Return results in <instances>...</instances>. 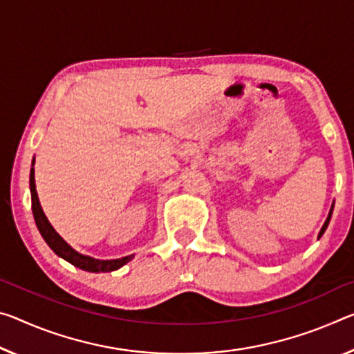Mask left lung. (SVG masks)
<instances>
[{"mask_svg": "<svg viewBox=\"0 0 354 354\" xmlns=\"http://www.w3.org/2000/svg\"><path fill=\"white\" fill-rule=\"evenodd\" d=\"M333 209H334V203H333V206H330V211H329V214H328V218H326V222L323 223V227H322V230H319V233H318V238H322L323 236V233L326 232V228H328V225H329V221H330V216H333Z\"/></svg>", "mask_w": 354, "mask_h": 354, "instance_id": "left-lung-1", "label": "left lung"}]
</instances>
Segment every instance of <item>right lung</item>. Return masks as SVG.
Segmentation results:
<instances>
[{
    "instance_id": "add662e5",
    "label": "right lung",
    "mask_w": 354,
    "mask_h": 354,
    "mask_svg": "<svg viewBox=\"0 0 354 354\" xmlns=\"http://www.w3.org/2000/svg\"><path fill=\"white\" fill-rule=\"evenodd\" d=\"M32 165H35V159H32ZM30 189H31L32 216H35L36 225L39 228V232H41L42 238L46 239V243L48 244V248L52 249L56 255L64 258V260L69 261L71 265H74L77 268L83 269V271H89V272L116 271V269H120L121 266H124L127 261L132 260L133 255L116 258V260H97V258L78 254L77 250L72 249L71 245L67 244L66 241L55 232L52 223L48 222V218L46 217V214H44L42 206H41V203H39V197L36 192L35 168H31V173H30Z\"/></svg>"
}]
</instances>
